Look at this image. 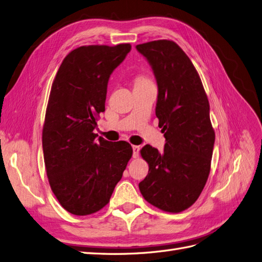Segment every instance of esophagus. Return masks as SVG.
<instances>
[{
	"instance_id": "obj_1",
	"label": "esophagus",
	"mask_w": 262,
	"mask_h": 262,
	"mask_svg": "<svg viewBox=\"0 0 262 262\" xmlns=\"http://www.w3.org/2000/svg\"><path fill=\"white\" fill-rule=\"evenodd\" d=\"M132 148H133V158H138L139 154H140V146L133 145Z\"/></svg>"
}]
</instances>
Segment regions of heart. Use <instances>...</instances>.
I'll list each match as a JSON object with an SVG mask.
<instances>
[{"mask_svg":"<svg viewBox=\"0 0 262 262\" xmlns=\"http://www.w3.org/2000/svg\"><path fill=\"white\" fill-rule=\"evenodd\" d=\"M150 82V80L146 78L145 76H138L137 79H135V84H140V83H146Z\"/></svg>","mask_w":262,"mask_h":262,"instance_id":"b5f03b06","label":"heart"}]
</instances>
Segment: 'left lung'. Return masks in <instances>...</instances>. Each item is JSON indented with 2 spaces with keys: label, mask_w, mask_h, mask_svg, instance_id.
Masks as SVG:
<instances>
[{
  "label": "left lung",
  "mask_w": 262,
  "mask_h": 262,
  "mask_svg": "<svg viewBox=\"0 0 262 262\" xmlns=\"http://www.w3.org/2000/svg\"><path fill=\"white\" fill-rule=\"evenodd\" d=\"M158 84L156 116L167 141L164 152L145 145L141 156L148 173L140 182L147 203L166 212H181L200 197L208 180L214 144L209 102L195 66L172 40L137 45Z\"/></svg>",
  "instance_id": "left-lung-1"
}]
</instances>
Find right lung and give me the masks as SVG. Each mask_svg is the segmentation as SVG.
Returning a JSON list of instances; mask_svg holds the SVG:
<instances>
[{
    "label": "right lung",
    "mask_w": 262,
    "mask_h": 262,
    "mask_svg": "<svg viewBox=\"0 0 262 262\" xmlns=\"http://www.w3.org/2000/svg\"><path fill=\"white\" fill-rule=\"evenodd\" d=\"M130 50V43L79 47L52 83L42 130L44 164L52 192L75 215L95 213L110 203L132 157L128 142L96 139L93 132L105 112L108 79Z\"/></svg>",
    "instance_id": "1"
}]
</instances>
